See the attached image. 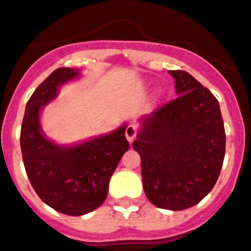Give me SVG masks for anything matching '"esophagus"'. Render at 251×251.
<instances>
[{
    "label": "esophagus",
    "instance_id": "obj_1",
    "mask_svg": "<svg viewBox=\"0 0 251 251\" xmlns=\"http://www.w3.org/2000/svg\"><path fill=\"white\" fill-rule=\"evenodd\" d=\"M126 137H127V140L131 142V144L135 141L136 137H137V128H136V126L129 124V126L126 128Z\"/></svg>",
    "mask_w": 251,
    "mask_h": 251
}]
</instances>
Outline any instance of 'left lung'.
Here are the masks:
<instances>
[{"instance_id": "left-lung-1", "label": "left lung", "mask_w": 251, "mask_h": 251, "mask_svg": "<svg viewBox=\"0 0 251 251\" xmlns=\"http://www.w3.org/2000/svg\"><path fill=\"white\" fill-rule=\"evenodd\" d=\"M168 72L179 96L142 119L133 149L141 157L148 200L180 211L197 205L215 185L226 131L215 96L188 72Z\"/></svg>"}]
</instances>
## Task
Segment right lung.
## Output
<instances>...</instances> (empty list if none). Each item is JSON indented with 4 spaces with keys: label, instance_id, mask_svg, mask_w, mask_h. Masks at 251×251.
<instances>
[{
    "label": "right lung",
    "instance_id": "right-lung-1",
    "mask_svg": "<svg viewBox=\"0 0 251 251\" xmlns=\"http://www.w3.org/2000/svg\"><path fill=\"white\" fill-rule=\"evenodd\" d=\"M79 72L54 70L28 100L21 129V149L31 185L46 205L66 215L80 216L105 202L110 177L129 148L126 126L77 146L63 148L44 136L40 110L55 98L58 87Z\"/></svg>",
    "mask_w": 251,
    "mask_h": 251
}]
</instances>
